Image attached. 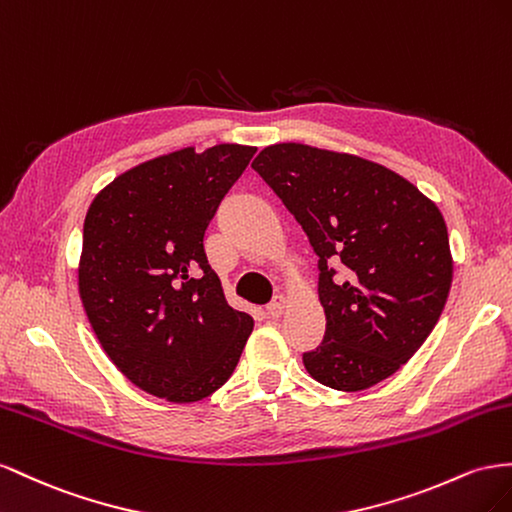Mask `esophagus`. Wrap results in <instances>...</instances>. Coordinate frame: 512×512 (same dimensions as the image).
Returning <instances> with one entry per match:
<instances>
[{
	"label": "esophagus",
	"instance_id": "34e87169",
	"mask_svg": "<svg viewBox=\"0 0 512 512\" xmlns=\"http://www.w3.org/2000/svg\"><path fill=\"white\" fill-rule=\"evenodd\" d=\"M287 304H289L287 298H285V296H279L272 304H268V315H270L272 319H279V317L285 313Z\"/></svg>",
	"mask_w": 512,
	"mask_h": 512
}]
</instances>
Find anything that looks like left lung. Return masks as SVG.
I'll return each instance as SVG.
<instances>
[{"label":"left lung","mask_w":512,"mask_h":512,"mask_svg":"<svg viewBox=\"0 0 512 512\" xmlns=\"http://www.w3.org/2000/svg\"><path fill=\"white\" fill-rule=\"evenodd\" d=\"M319 257L326 339L304 354L315 382L367 390L427 341L452 283L444 216L392 169L356 154L274 143L251 165ZM330 263H343L334 277Z\"/></svg>","instance_id":"8db88e82"}]
</instances>
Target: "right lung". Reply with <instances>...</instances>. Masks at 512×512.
<instances>
[{"mask_svg": "<svg viewBox=\"0 0 512 512\" xmlns=\"http://www.w3.org/2000/svg\"><path fill=\"white\" fill-rule=\"evenodd\" d=\"M255 152L218 143L150 158L102 188L85 214L83 311L118 371L158 399L210 397L253 332V317L229 306L203 233Z\"/></svg>", "mask_w": 512, "mask_h": 512, "instance_id": "right-lung-1", "label": "right lung"}]
</instances>
